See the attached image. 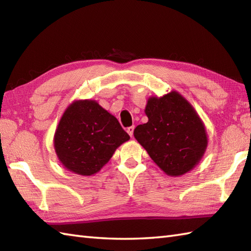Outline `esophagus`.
I'll list each match as a JSON object with an SVG mask.
<instances>
[{"mask_svg": "<svg viewBox=\"0 0 251 251\" xmlns=\"http://www.w3.org/2000/svg\"><path fill=\"white\" fill-rule=\"evenodd\" d=\"M134 129H135V126H130L127 128V132H128V135L130 137H132V135H134Z\"/></svg>", "mask_w": 251, "mask_h": 251, "instance_id": "obj_1", "label": "esophagus"}]
</instances>
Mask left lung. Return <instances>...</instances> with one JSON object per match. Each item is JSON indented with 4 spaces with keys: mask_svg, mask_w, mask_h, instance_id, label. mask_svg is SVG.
<instances>
[{
    "mask_svg": "<svg viewBox=\"0 0 251 251\" xmlns=\"http://www.w3.org/2000/svg\"><path fill=\"white\" fill-rule=\"evenodd\" d=\"M145 113L148 122L136 127L134 136L152 161L170 177L191 172L208 146L205 124L194 106L172 90L149 97Z\"/></svg>",
    "mask_w": 251,
    "mask_h": 251,
    "instance_id": "obj_1",
    "label": "left lung"
}]
</instances>
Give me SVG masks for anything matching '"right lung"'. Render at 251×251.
<instances>
[{
	"label": "right lung",
	"instance_id": "obj_1",
	"mask_svg": "<svg viewBox=\"0 0 251 251\" xmlns=\"http://www.w3.org/2000/svg\"><path fill=\"white\" fill-rule=\"evenodd\" d=\"M130 137L114 115L93 99L73 100L54 135L58 161L69 172L94 176Z\"/></svg>",
	"mask_w": 251,
	"mask_h": 251
}]
</instances>
